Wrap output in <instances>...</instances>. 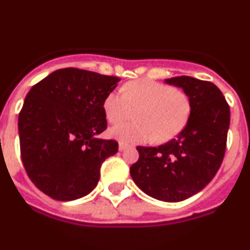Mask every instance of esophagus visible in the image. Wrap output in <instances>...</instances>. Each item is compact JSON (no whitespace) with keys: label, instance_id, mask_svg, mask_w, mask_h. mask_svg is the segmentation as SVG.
Returning <instances> with one entry per match:
<instances>
[{"label":"esophagus","instance_id":"1","mask_svg":"<svg viewBox=\"0 0 250 250\" xmlns=\"http://www.w3.org/2000/svg\"><path fill=\"white\" fill-rule=\"evenodd\" d=\"M128 144H125V143H120V146H118V149H120L121 151H125V149H128Z\"/></svg>","mask_w":250,"mask_h":250}]
</instances>
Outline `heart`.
Returning <instances> with one entry per match:
<instances>
[{
	"label": "heart",
	"instance_id": "b5f03b06",
	"mask_svg": "<svg viewBox=\"0 0 250 250\" xmlns=\"http://www.w3.org/2000/svg\"><path fill=\"white\" fill-rule=\"evenodd\" d=\"M190 100L180 90L153 80L129 81L123 92L112 91L104 100L107 121L118 125L136 112L137 123L111 128L112 138L122 143L171 141L184 129L190 116Z\"/></svg>",
	"mask_w": 250,
	"mask_h": 250
}]
</instances>
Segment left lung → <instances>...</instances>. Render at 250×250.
I'll return each mask as SVG.
<instances>
[{
	"label": "left lung",
	"instance_id": "left-lung-1",
	"mask_svg": "<svg viewBox=\"0 0 250 250\" xmlns=\"http://www.w3.org/2000/svg\"><path fill=\"white\" fill-rule=\"evenodd\" d=\"M183 88L191 109L185 128L175 139L155 146H138L130 167L136 185L150 197L179 202L206 188L222 164L229 128V106L220 88L191 76L167 79Z\"/></svg>",
	"mask_w": 250,
	"mask_h": 250
}]
</instances>
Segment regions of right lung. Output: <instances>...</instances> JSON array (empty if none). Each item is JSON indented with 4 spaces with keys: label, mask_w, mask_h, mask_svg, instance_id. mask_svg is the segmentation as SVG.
<instances>
[{
    "label": "right lung",
    "mask_w": 250,
    "mask_h": 250,
    "mask_svg": "<svg viewBox=\"0 0 250 250\" xmlns=\"http://www.w3.org/2000/svg\"><path fill=\"white\" fill-rule=\"evenodd\" d=\"M120 78L66 67L30 88L18 117L21 157L32 183L58 201L90 193L101 164L118 151L99 138L107 128L104 100Z\"/></svg>",
    "instance_id": "obj_1"
}]
</instances>
